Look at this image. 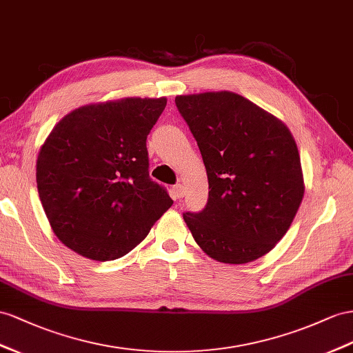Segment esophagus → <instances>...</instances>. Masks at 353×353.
<instances>
[{
  "instance_id": "obj_1",
  "label": "esophagus",
  "mask_w": 353,
  "mask_h": 353,
  "mask_svg": "<svg viewBox=\"0 0 353 353\" xmlns=\"http://www.w3.org/2000/svg\"><path fill=\"white\" fill-rule=\"evenodd\" d=\"M173 195H174V198H182L183 195H185V189H183V186L182 185H176L174 188H173Z\"/></svg>"
}]
</instances>
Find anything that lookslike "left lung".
I'll return each mask as SVG.
<instances>
[{"mask_svg": "<svg viewBox=\"0 0 353 353\" xmlns=\"http://www.w3.org/2000/svg\"><path fill=\"white\" fill-rule=\"evenodd\" d=\"M200 148L209 201L183 219L210 258L248 264L273 249L304 196L296 143L283 121L231 90L177 95Z\"/></svg>", "mask_w": 353, "mask_h": 353, "instance_id": "left-lung-1", "label": "left lung"}]
</instances>
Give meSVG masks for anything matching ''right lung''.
Instances as JSON below:
<instances>
[{
    "label": "right lung",
    "instance_id": "add662e5",
    "mask_svg": "<svg viewBox=\"0 0 353 353\" xmlns=\"http://www.w3.org/2000/svg\"><path fill=\"white\" fill-rule=\"evenodd\" d=\"M165 105V97L92 103L53 126L39 152L37 188L68 249L94 261L121 258L173 205L148 170L146 139Z\"/></svg>",
    "mask_w": 353,
    "mask_h": 353
}]
</instances>
